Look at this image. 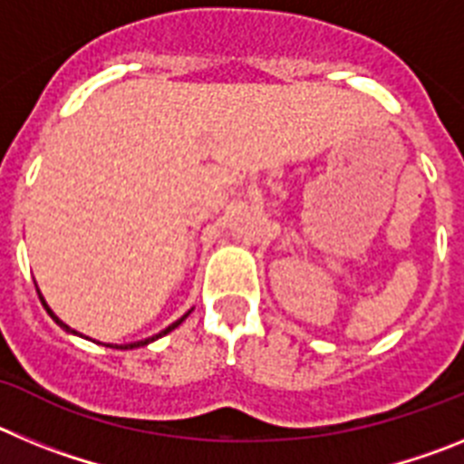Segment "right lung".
Wrapping results in <instances>:
<instances>
[{
    "instance_id": "1",
    "label": "right lung",
    "mask_w": 464,
    "mask_h": 464,
    "mask_svg": "<svg viewBox=\"0 0 464 464\" xmlns=\"http://www.w3.org/2000/svg\"><path fill=\"white\" fill-rule=\"evenodd\" d=\"M36 293H39V290H36ZM39 297H41V295H39ZM41 304L46 306V311H48V314H51V318H53V321H55V323H57V325H60V327H64V330H67V332H73V330H72V327H67V325H64V323H63V321H60V318H57V315H55V314H53V311H51V309H48V304H46V302H44V297H41ZM186 318H188V314H186V315H183V318H179V321H176V323H171V325H169V327H167V330H165V332H160V334H155V337H150V339H143V342L125 343V346H113V348H137V346H146V343L155 342V339H158V337H162V334H167V332H171V330H174V327H179V325H181V323H183V321H186ZM73 334H79V332H73ZM104 346H111V343H104Z\"/></svg>"
}]
</instances>
